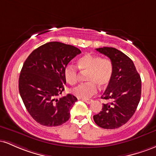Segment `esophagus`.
I'll return each instance as SVG.
<instances>
[{
	"label": "esophagus",
	"mask_w": 156,
	"mask_h": 156,
	"mask_svg": "<svg viewBox=\"0 0 156 156\" xmlns=\"http://www.w3.org/2000/svg\"><path fill=\"white\" fill-rule=\"evenodd\" d=\"M82 101L87 103V104H90V103H92L93 102V100L92 99H82Z\"/></svg>",
	"instance_id": "1"
}]
</instances>
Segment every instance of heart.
Instances as JSON below:
<instances>
[{"mask_svg":"<svg viewBox=\"0 0 156 156\" xmlns=\"http://www.w3.org/2000/svg\"><path fill=\"white\" fill-rule=\"evenodd\" d=\"M77 67L82 73H88L86 78L87 83L80 84L72 89L73 94L79 98L86 99L94 95L98 92L97 85L103 88L112 80L114 66L109 58L85 54L78 60ZM64 76L67 83L74 85L78 81V69L75 66L69 64L64 69Z\"/></svg>","mask_w":156,"mask_h":156,"instance_id":"obj_1","label":"heart"}]
</instances>
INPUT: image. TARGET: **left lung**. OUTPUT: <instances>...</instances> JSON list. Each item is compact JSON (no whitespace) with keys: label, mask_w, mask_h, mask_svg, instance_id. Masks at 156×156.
I'll return each instance as SVG.
<instances>
[{"label":"left lung","mask_w":156,"mask_h":156,"mask_svg":"<svg viewBox=\"0 0 156 156\" xmlns=\"http://www.w3.org/2000/svg\"><path fill=\"white\" fill-rule=\"evenodd\" d=\"M108 56L114 66L112 80L101 98L112 102L103 104L102 111L93 117L104 129H115L125 125L136 110L141 98V80L135 65L128 55L114 48H97Z\"/></svg>","instance_id":"obj_1"}]
</instances>
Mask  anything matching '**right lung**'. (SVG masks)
<instances>
[{"label":"right lung","instance_id":"add662e5","mask_svg":"<svg viewBox=\"0 0 156 156\" xmlns=\"http://www.w3.org/2000/svg\"><path fill=\"white\" fill-rule=\"evenodd\" d=\"M78 48L51 42L35 49L25 61L19 78V92L32 118L40 125L58 126L69 119L77 98L71 94L56 98L64 90V70Z\"/></svg>","mask_w":156,"mask_h":156}]
</instances>
